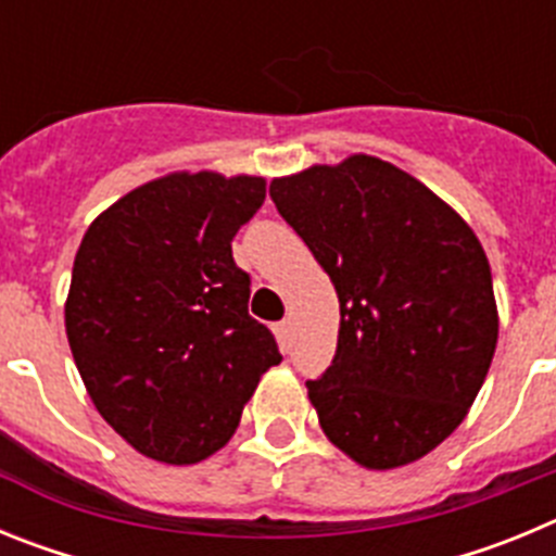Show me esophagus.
<instances>
[{
	"label": "esophagus",
	"mask_w": 556,
	"mask_h": 556,
	"mask_svg": "<svg viewBox=\"0 0 556 556\" xmlns=\"http://www.w3.org/2000/svg\"><path fill=\"white\" fill-rule=\"evenodd\" d=\"M289 331H292L289 320H283V323H278V326H275V337H278V342H281L283 348H287V342H289Z\"/></svg>",
	"instance_id": "1"
}]
</instances>
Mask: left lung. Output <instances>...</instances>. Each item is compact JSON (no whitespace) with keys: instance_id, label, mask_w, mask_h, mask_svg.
I'll use <instances>...</instances> for the list:
<instances>
[{"instance_id":"8db88e82","label":"left lung","mask_w":556,"mask_h":556,"mask_svg":"<svg viewBox=\"0 0 556 556\" xmlns=\"http://www.w3.org/2000/svg\"><path fill=\"white\" fill-rule=\"evenodd\" d=\"M269 198L339 298L333 365L306 381L323 431L367 470L424 459L465 420L498 342L473 228L365 152L273 178Z\"/></svg>"}]
</instances>
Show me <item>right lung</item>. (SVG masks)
<instances>
[{
  "label": "right lung",
  "mask_w": 556,
  "mask_h": 556,
  "mask_svg": "<svg viewBox=\"0 0 556 556\" xmlns=\"http://www.w3.org/2000/svg\"><path fill=\"white\" fill-rule=\"evenodd\" d=\"M264 198L258 175L169 172L108 205L77 248L68 348L102 420L150 459L217 454L281 362L230 253Z\"/></svg>",
  "instance_id": "right-lung-1"
}]
</instances>
